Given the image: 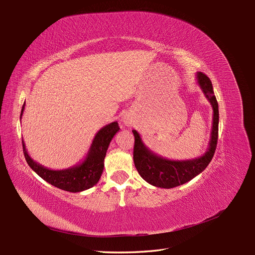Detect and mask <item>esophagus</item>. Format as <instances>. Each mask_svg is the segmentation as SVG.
<instances>
[{"label":"esophagus","instance_id":"esophagus-1","mask_svg":"<svg viewBox=\"0 0 255 255\" xmlns=\"http://www.w3.org/2000/svg\"><path fill=\"white\" fill-rule=\"evenodd\" d=\"M124 123L128 125V124H130V121L128 119H124Z\"/></svg>","mask_w":255,"mask_h":255}]
</instances>
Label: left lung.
<instances>
[{"label": "left lung", "mask_w": 255, "mask_h": 255, "mask_svg": "<svg viewBox=\"0 0 255 255\" xmlns=\"http://www.w3.org/2000/svg\"><path fill=\"white\" fill-rule=\"evenodd\" d=\"M196 79L214 110L213 127L208 148L200 157L187 160H171L161 157L146 147L136 130H132L134 134V165L142 179L154 186L172 189V187L186 183L203 172L214 157L218 142L219 106L216 96L214 95L212 81L208 77L201 72H198L196 74Z\"/></svg>", "instance_id": "left-lung-1"}]
</instances>
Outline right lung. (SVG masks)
Masks as SVG:
<instances>
[{
  "label": "right lung",
  "instance_id": "add662e5",
  "mask_svg": "<svg viewBox=\"0 0 255 255\" xmlns=\"http://www.w3.org/2000/svg\"><path fill=\"white\" fill-rule=\"evenodd\" d=\"M24 109L25 103L21 108L20 119ZM119 130L120 127L118 122H113V123L104 126L95 135L85 159L79 164L63 170H51L33 160L26 150L24 140H21V142H23V151L26 161L39 177L60 190L78 193L91 189L98 183L103 173L104 158L108 146Z\"/></svg>",
  "mask_w": 255,
  "mask_h": 255
}]
</instances>
